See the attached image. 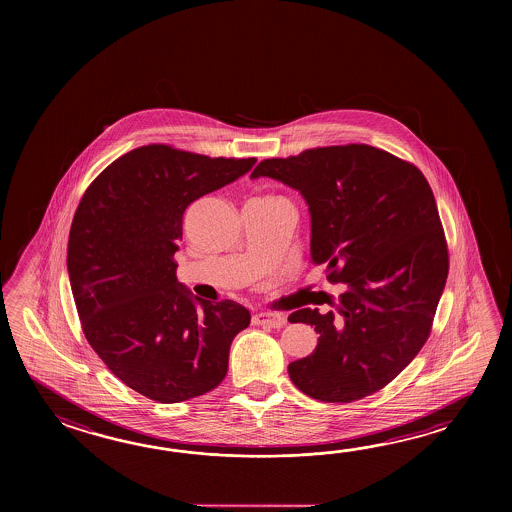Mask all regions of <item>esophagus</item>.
<instances>
[{
  "instance_id": "34e87169",
  "label": "esophagus",
  "mask_w": 512,
  "mask_h": 512,
  "mask_svg": "<svg viewBox=\"0 0 512 512\" xmlns=\"http://www.w3.org/2000/svg\"><path fill=\"white\" fill-rule=\"evenodd\" d=\"M252 324L278 329V327H282L285 324V316L276 315V313H256V315L252 316Z\"/></svg>"
}]
</instances>
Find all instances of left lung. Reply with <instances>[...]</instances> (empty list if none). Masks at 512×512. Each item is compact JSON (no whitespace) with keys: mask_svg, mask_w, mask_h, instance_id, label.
I'll list each match as a JSON object with an SVG mask.
<instances>
[{"mask_svg":"<svg viewBox=\"0 0 512 512\" xmlns=\"http://www.w3.org/2000/svg\"><path fill=\"white\" fill-rule=\"evenodd\" d=\"M298 190L311 216V260L346 283L337 309H298L315 327V351L289 364L305 395L351 403L379 392L425 346L448 276L432 188L414 164L368 144L327 146L265 159L251 179Z\"/></svg>","mask_w":512,"mask_h":512,"instance_id":"1","label":"left lung"}]
</instances>
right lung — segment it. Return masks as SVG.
Returning a JSON list of instances; mask_svg holds the SVG:
<instances>
[{
	"label": "right lung",
	"instance_id": "add662e5",
	"mask_svg": "<svg viewBox=\"0 0 512 512\" xmlns=\"http://www.w3.org/2000/svg\"><path fill=\"white\" fill-rule=\"evenodd\" d=\"M256 159H210L150 144L119 157L89 185L67 243L82 329L111 373L159 403L214 390L251 313L208 302L177 282L174 261L190 203L247 174Z\"/></svg>",
	"mask_w": 512,
	"mask_h": 512
}]
</instances>
